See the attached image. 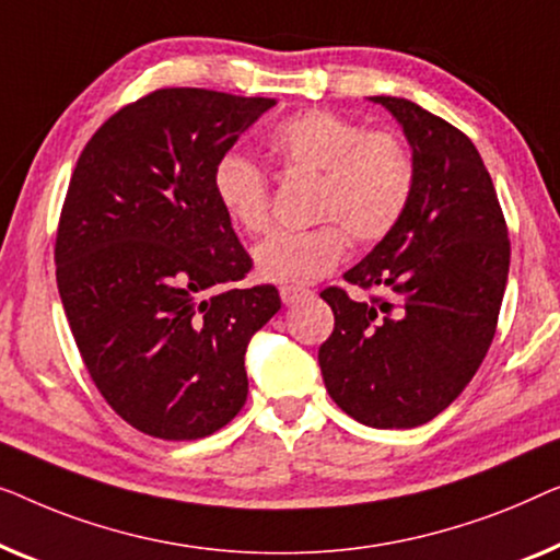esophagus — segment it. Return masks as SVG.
Returning a JSON list of instances; mask_svg holds the SVG:
<instances>
[{
  "label": "esophagus",
  "mask_w": 560,
  "mask_h": 560,
  "mask_svg": "<svg viewBox=\"0 0 560 560\" xmlns=\"http://www.w3.org/2000/svg\"><path fill=\"white\" fill-rule=\"evenodd\" d=\"M279 294H281L283 304H296V302H302V299L312 296V291L302 289V287H281Z\"/></svg>",
  "instance_id": "obj_1"
}]
</instances>
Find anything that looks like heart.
I'll use <instances>...</instances> for the list:
<instances>
[{"instance_id":"heart-1","label":"heart","mask_w":560,"mask_h":560,"mask_svg":"<svg viewBox=\"0 0 560 560\" xmlns=\"http://www.w3.org/2000/svg\"><path fill=\"white\" fill-rule=\"evenodd\" d=\"M266 149L287 175H317L306 231H279L254 250L256 273L277 283L317 281L342 261L348 235L375 243L408 210L416 187L411 149L393 131H362L352 119L306 108L273 126ZM212 192L241 231H269L271 185L264 170L241 154H225L212 170Z\"/></svg>"}]
</instances>
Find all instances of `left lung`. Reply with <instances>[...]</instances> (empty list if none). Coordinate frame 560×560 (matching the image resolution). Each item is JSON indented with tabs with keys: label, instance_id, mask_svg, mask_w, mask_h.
<instances>
[{
	"label": "left lung",
	"instance_id": "1",
	"mask_svg": "<svg viewBox=\"0 0 560 560\" xmlns=\"http://www.w3.org/2000/svg\"><path fill=\"white\" fill-rule=\"evenodd\" d=\"M400 124L416 187L398 225L329 287L335 329L319 348L327 393L373 429H413L439 416L490 350L510 271L502 208L477 147L427 108L373 96Z\"/></svg>",
	"mask_w": 560,
	"mask_h": 560
}]
</instances>
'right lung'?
<instances>
[{"mask_svg":"<svg viewBox=\"0 0 560 560\" xmlns=\"http://www.w3.org/2000/svg\"><path fill=\"white\" fill-rule=\"evenodd\" d=\"M273 104L160 89L116 112L78 156L55 277L89 375L141 434L210 436L246 404L243 358L281 299L271 283L233 287L254 261L212 170Z\"/></svg>","mask_w":560,"mask_h":560,"instance_id":"1","label":"right lung"}]
</instances>
